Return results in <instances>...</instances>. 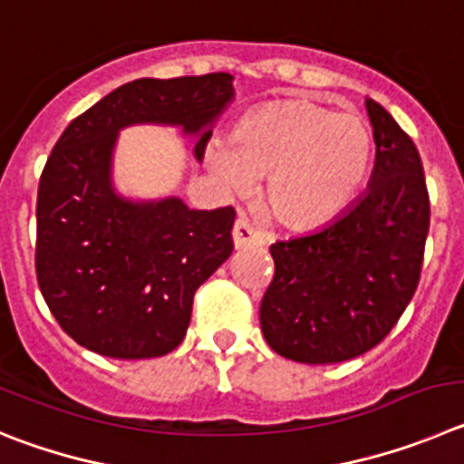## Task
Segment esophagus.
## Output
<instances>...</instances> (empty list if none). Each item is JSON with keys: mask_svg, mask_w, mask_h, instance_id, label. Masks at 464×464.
<instances>
[{"mask_svg": "<svg viewBox=\"0 0 464 464\" xmlns=\"http://www.w3.org/2000/svg\"><path fill=\"white\" fill-rule=\"evenodd\" d=\"M233 242L237 249L252 247V245H263V233L256 227H252L247 217H237L236 227H233Z\"/></svg>", "mask_w": 464, "mask_h": 464, "instance_id": "1", "label": "esophagus"}]
</instances>
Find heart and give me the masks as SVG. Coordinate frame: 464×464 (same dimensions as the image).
Here are the masks:
<instances>
[{
	"instance_id": "1",
	"label": "heart",
	"mask_w": 464,
	"mask_h": 464,
	"mask_svg": "<svg viewBox=\"0 0 464 464\" xmlns=\"http://www.w3.org/2000/svg\"><path fill=\"white\" fill-rule=\"evenodd\" d=\"M374 157V136L358 112L314 102H277L247 115L233 143H212L208 160L233 191L270 175L268 206L279 222L314 228L356 201Z\"/></svg>"
}]
</instances>
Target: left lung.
<instances>
[{"label":"left lung","instance_id":"obj_1","mask_svg":"<svg viewBox=\"0 0 464 464\" xmlns=\"http://www.w3.org/2000/svg\"><path fill=\"white\" fill-rule=\"evenodd\" d=\"M374 170L365 194L331 224L270 245L275 275L261 331L279 356L307 365L356 358L407 310L420 279L430 196L414 140L367 99Z\"/></svg>","mask_w":464,"mask_h":464}]
</instances>
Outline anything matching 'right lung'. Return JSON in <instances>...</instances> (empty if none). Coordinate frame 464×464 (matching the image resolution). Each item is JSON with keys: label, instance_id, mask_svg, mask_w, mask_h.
<instances>
[{"label": "right lung", "instance_id": "obj_1", "mask_svg": "<svg viewBox=\"0 0 464 464\" xmlns=\"http://www.w3.org/2000/svg\"><path fill=\"white\" fill-rule=\"evenodd\" d=\"M233 99L231 73L139 78L78 115L50 152L36 198V279L62 331L108 358H157L187 335L196 289L233 252L236 210L180 198L133 203L111 182L129 124H180L201 160Z\"/></svg>", "mask_w": 464, "mask_h": 464}]
</instances>
